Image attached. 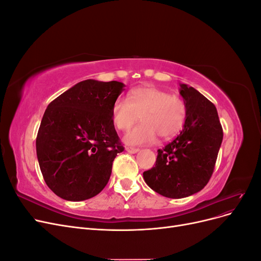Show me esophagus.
I'll return each instance as SVG.
<instances>
[{
    "instance_id": "1",
    "label": "esophagus",
    "mask_w": 261,
    "mask_h": 261,
    "mask_svg": "<svg viewBox=\"0 0 261 261\" xmlns=\"http://www.w3.org/2000/svg\"><path fill=\"white\" fill-rule=\"evenodd\" d=\"M126 151H128L130 153H136L139 151V148L136 147H126Z\"/></svg>"
}]
</instances>
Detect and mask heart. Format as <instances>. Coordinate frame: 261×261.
Returning a JSON list of instances; mask_svg holds the SVG:
<instances>
[{"instance_id":"1","label":"heart","mask_w":261,"mask_h":261,"mask_svg":"<svg viewBox=\"0 0 261 261\" xmlns=\"http://www.w3.org/2000/svg\"><path fill=\"white\" fill-rule=\"evenodd\" d=\"M112 122L118 130L129 129L140 116L141 122L126 134L128 145L152 143L159 135L169 139L181 129L186 117V106L179 97L152 86L132 90L127 99L117 98L111 109Z\"/></svg>"}]
</instances>
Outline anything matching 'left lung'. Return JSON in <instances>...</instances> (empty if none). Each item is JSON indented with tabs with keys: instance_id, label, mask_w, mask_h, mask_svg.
I'll list each match as a JSON object with an SVG mask.
<instances>
[{
	"instance_id": "1",
	"label": "left lung",
	"mask_w": 261,
	"mask_h": 261,
	"mask_svg": "<svg viewBox=\"0 0 261 261\" xmlns=\"http://www.w3.org/2000/svg\"><path fill=\"white\" fill-rule=\"evenodd\" d=\"M179 93L186 106L184 128L158 150L155 167L144 172L147 185L168 198H184L208 184L223 139L215 105L185 84Z\"/></svg>"
}]
</instances>
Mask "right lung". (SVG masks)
Returning <instances> with one entry per match:
<instances>
[{"label":"right lung","mask_w":261,"mask_h":261,"mask_svg":"<svg viewBox=\"0 0 261 261\" xmlns=\"http://www.w3.org/2000/svg\"><path fill=\"white\" fill-rule=\"evenodd\" d=\"M115 81L76 84L46 108L36 139L44 181L61 198L81 201L106 187L124 147L112 122L113 102L124 90Z\"/></svg>","instance_id":"right-lung-1"}]
</instances>
